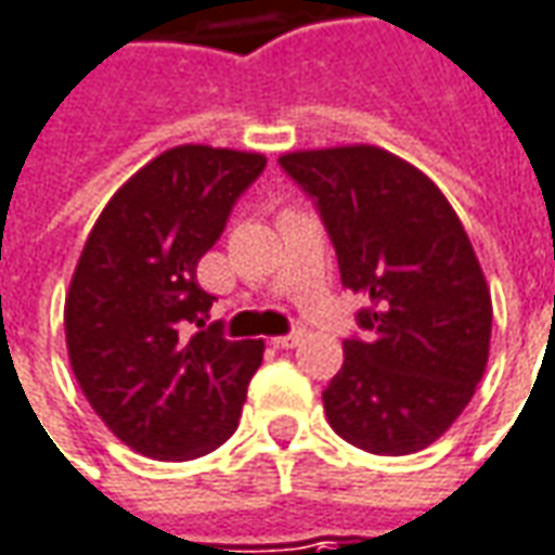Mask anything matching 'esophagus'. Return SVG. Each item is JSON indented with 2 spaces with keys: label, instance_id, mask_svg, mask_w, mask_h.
Returning <instances> with one entry per match:
<instances>
[{
  "label": "esophagus",
  "instance_id": "esophagus-1",
  "mask_svg": "<svg viewBox=\"0 0 555 555\" xmlns=\"http://www.w3.org/2000/svg\"><path fill=\"white\" fill-rule=\"evenodd\" d=\"M304 337H307V331L304 327H297V331H292V334H285V337H276V346L279 349H294V346H300L304 343Z\"/></svg>",
  "mask_w": 555,
  "mask_h": 555
}]
</instances>
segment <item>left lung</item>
<instances>
[{
	"mask_svg": "<svg viewBox=\"0 0 555 555\" xmlns=\"http://www.w3.org/2000/svg\"><path fill=\"white\" fill-rule=\"evenodd\" d=\"M282 169L315 199L364 340H343L322 391L358 450L410 455L462 416L483 379L492 294L459 215L422 169L376 145L288 151Z\"/></svg>",
	"mask_w": 555,
	"mask_h": 555,
	"instance_id": "obj_1",
	"label": "left lung"
}]
</instances>
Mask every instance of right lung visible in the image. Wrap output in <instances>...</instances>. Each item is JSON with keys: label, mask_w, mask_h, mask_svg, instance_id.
Here are the masks:
<instances>
[{"label": "right lung", "mask_w": 555, "mask_h": 555, "mask_svg": "<svg viewBox=\"0 0 555 555\" xmlns=\"http://www.w3.org/2000/svg\"><path fill=\"white\" fill-rule=\"evenodd\" d=\"M267 167L258 151L176 145L105 203L75 263L63 325L78 386L105 428L149 459L218 450L246 404L263 340H224L197 285L236 197Z\"/></svg>", "instance_id": "right-lung-1"}]
</instances>
